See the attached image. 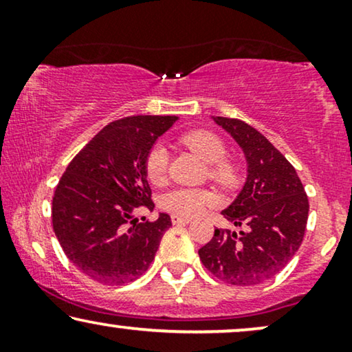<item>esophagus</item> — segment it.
<instances>
[{
    "instance_id": "obj_1",
    "label": "esophagus",
    "mask_w": 352,
    "mask_h": 352,
    "mask_svg": "<svg viewBox=\"0 0 352 352\" xmlns=\"http://www.w3.org/2000/svg\"><path fill=\"white\" fill-rule=\"evenodd\" d=\"M171 223L173 224H187V223H190V218H184V216H177V214H173L171 216Z\"/></svg>"
}]
</instances>
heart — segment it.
<instances>
[{"instance_id": "b5f03b06", "label": "heart", "mask_w": 352, "mask_h": 352, "mask_svg": "<svg viewBox=\"0 0 352 352\" xmlns=\"http://www.w3.org/2000/svg\"><path fill=\"white\" fill-rule=\"evenodd\" d=\"M181 142L208 163V175L223 186H234L239 181V165L226 157V144L218 134L208 129H194L182 134ZM146 175L152 184L160 186L168 175V151L163 144H155L147 153ZM216 195L211 190L199 187H175L162 197V206L177 216H195L206 206L216 204Z\"/></svg>"}]
</instances>
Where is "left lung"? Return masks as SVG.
<instances>
[{"mask_svg":"<svg viewBox=\"0 0 352 352\" xmlns=\"http://www.w3.org/2000/svg\"><path fill=\"white\" fill-rule=\"evenodd\" d=\"M243 151L247 179L232 204L221 211L245 230L214 229L199 250L204 266L230 285H256L287 266L305 237L309 201L296 170L242 120L211 117Z\"/></svg>","mask_w":352,"mask_h":352,"instance_id":"1","label":"left lung"}]
</instances>
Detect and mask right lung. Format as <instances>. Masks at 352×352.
I'll return each instance as SVG.
<instances>
[{"label":"right lung","instance_id":"obj_1","mask_svg":"<svg viewBox=\"0 0 352 352\" xmlns=\"http://www.w3.org/2000/svg\"><path fill=\"white\" fill-rule=\"evenodd\" d=\"M177 117L136 115L107 124L67 166L52 197V228L67 258L105 285L133 282L147 271L171 218L139 223L153 210L147 153Z\"/></svg>","mask_w":352,"mask_h":352}]
</instances>
